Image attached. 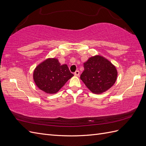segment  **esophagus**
<instances>
[{"label": "esophagus", "instance_id": "esophagus-1", "mask_svg": "<svg viewBox=\"0 0 146 146\" xmlns=\"http://www.w3.org/2000/svg\"><path fill=\"white\" fill-rule=\"evenodd\" d=\"M79 74H80V72H79V70H76V71L74 72L75 76H76V77L79 76Z\"/></svg>", "mask_w": 146, "mask_h": 146}]
</instances>
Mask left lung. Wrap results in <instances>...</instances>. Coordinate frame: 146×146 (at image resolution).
Here are the masks:
<instances>
[{
    "instance_id": "obj_1",
    "label": "left lung",
    "mask_w": 146,
    "mask_h": 146,
    "mask_svg": "<svg viewBox=\"0 0 146 146\" xmlns=\"http://www.w3.org/2000/svg\"><path fill=\"white\" fill-rule=\"evenodd\" d=\"M80 79L92 93L102 94L115 83L117 71L115 66L99 55L91 56L83 63Z\"/></svg>"
}]
</instances>
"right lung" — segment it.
Instances as JSON below:
<instances>
[{
  "mask_svg": "<svg viewBox=\"0 0 146 146\" xmlns=\"http://www.w3.org/2000/svg\"><path fill=\"white\" fill-rule=\"evenodd\" d=\"M73 76L67 64L61 65L55 58H48L39 64L33 74L37 87L47 94L56 93Z\"/></svg>",
  "mask_w": 146,
  "mask_h": 146,
  "instance_id": "obj_1",
  "label": "right lung"
}]
</instances>
